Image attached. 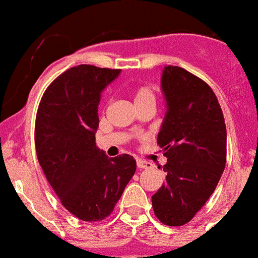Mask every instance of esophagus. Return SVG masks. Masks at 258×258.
<instances>
[{"mask_svg": "<svg viewBox=\"0 0 258 258\" xmlns=\"http://www.w3.org/2000/svg\"><path fill=\"white\" fill-rule=\"evenodd\" d=\"M136 163H138V167L140 169H152L153 167H154L153 166V163H150V162L148 161H143V159H139Z\"/></svg>", "mask_w": 258, "mask_h": 258, "instance_id": "obj_1", "label": "esophagus"}]
</instances>
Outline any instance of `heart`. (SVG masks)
<instances>
[{
  "instance_id": "b5f03b06",
  "label": "heart",
  "mask_w": 258,
  "mask_h": 258,
  "mask_svg": "<svg viewBox=\"0 0 258 258\" xmlns=\"http://www.w3.org/2000/svg\"><path fill=\"white\" fill-rule=\"evenodd\" d=\"M145 101H154L155 103V95L150 87L141 86L135 91V104L145 103Z\"/></svg>"
}]
</instances>
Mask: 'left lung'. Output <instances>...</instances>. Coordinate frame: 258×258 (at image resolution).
I'll use <instances>...</instances> for the list:
<instances>
[{
    "label": "left lung",
    "mask_w": 258,
    "mask_h": 258,
    "mask_svg": "<svg viewBox=\"0 0 258 258\" xmlns=\"http://www.w3.org/2000/svg\"><path fill=\"white\" fill-rule=\"evenodd\" d=\"M166 114L158 134L167 163L166 182L152 197L153 210L168 226L187 224L208 201L226 163V126L207 83L180 67L161 78Z\"/></svg>",
    "instance_id": "1"
}]
</instances>
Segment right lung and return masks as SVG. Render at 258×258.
<instances>
[{
  "instance_id": "obj_1",
  "label": "right lung",
  "mask_w": 258,
  "mask_h": 258,
  "mask_svg": "<svg viewBox=\"0 0 258 258\" xmlns=\"http://www.w3.org/2000/svg\"><path fill=\"white\" fill-rule=\"evenodd\" d=\"M119 73L73 67L48 86L37 112L39 164L62 206L82 221L108 217L136 171L134 157L109 158L95 141L101 92Z\"/></svg>"
}]
</instances>
